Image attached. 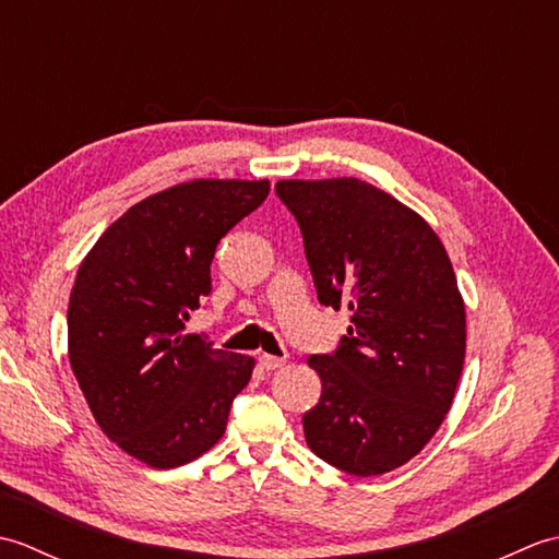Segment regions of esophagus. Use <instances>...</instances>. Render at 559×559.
<instances>
[{"label":"esophagus","mask_w":559,"mask_h":559,"mask_svg":"<svg viewBox=\"0 0 559 559\" xmlns=\"http://www.w3.org/2000/svg\"><path fill=\"white\" fill-rule=\"evenodd\" d=\"M259 365L264 367V370H278V367L286 365V358H278V355L261 353V355H259Z\"/></svg>","instance_id":"obj_1"}]
</instances>
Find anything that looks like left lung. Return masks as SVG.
<instances>
[{"mask_svg": "<svg viewBox=\"0 0 559 559\" xmlns=\"http://www.w3.org/2000/svg\"><path fill=\"white\" fill-rule=\"evenodd\" d=\"M305 237L319 302L350 310L334 355H310L322 396L302 415L319 459L382 476L430 442L466 360V305L420 213L355 177L281 180Z\"/></svg>", "mask_w": 559, "mask_h": 559, "instance_id": "1", "label": "left lung"}]
</instances>
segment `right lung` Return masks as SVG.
Here are the masks:
<instances>
[{"label":"right lung","mask_w":559,"mask_h":559,"mask_svg":"<svg viewBox=\"0 0 559 559\" xmlns=\"http://www.w3.org/2000/svg\"><path fill=\"white\" fill-rule=\"evenodd\" d=\"M269 180H192L124 211L76 271L69 365L100 430L151 468L218 442L254 358L185 334L211 290L221 237L269 197Z\"/></svg>","instance_id":"obj_1"}]
</instances>
